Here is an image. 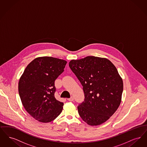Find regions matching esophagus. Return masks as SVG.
I'll return each mask as SVG.
<instances>
[{
    "label": "esophagus",
    "instance_id": "34e87169",
    "mask_svg": "<svg viewBox=\"0 0 147 147\" xmlns=\"http://www.w3.org/2000/svg\"><path fill=\"white\" fill-rule=\"evenodd\" d=\"M68 100L69 101H73L74 100V98L73 96H71L69 98H68Z\"/></svg>",
    "mask_w": 147,
    "mask_h": 147
}]
</instances>
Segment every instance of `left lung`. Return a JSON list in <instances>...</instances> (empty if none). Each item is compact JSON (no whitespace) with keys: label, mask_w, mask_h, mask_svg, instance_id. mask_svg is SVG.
<instances>
[{"label":"left lung","mask_w":147,"mask_h":147,"mask_svg":"<svg viewBox=\"0 0 147 147\" xmlns=\"http://www.w3.org/2000/svg\"><path fill=\"white\" fill-rule=\"evenodd\" d=\"M69 66L83 86L84 101L78 113L90 126L106 122L119 108L123 84L115 66L109 59L94 56L71 60Z\"/></svg>","instance_id":"obj_1"}]
</instances>
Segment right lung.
Instances as JSON below:
<instances>
[{"mask_svg": "<svg viewBox=\"0 0 147 147\" xmlns=\"http://www.w3.org/2000/svg\"><path fill=\"white\" fill-rule=\"evenodd\" d=\"M67 63L51 57L36 58L28 64L19 80L18 90L22 105L41 122L52 121L62 111L63 102L55 96V82Z\"/></svg>", "mask_w": 147, "mask_h": 147, "instance_id": "obj_1", "label": "right lung"}]
</instances>
